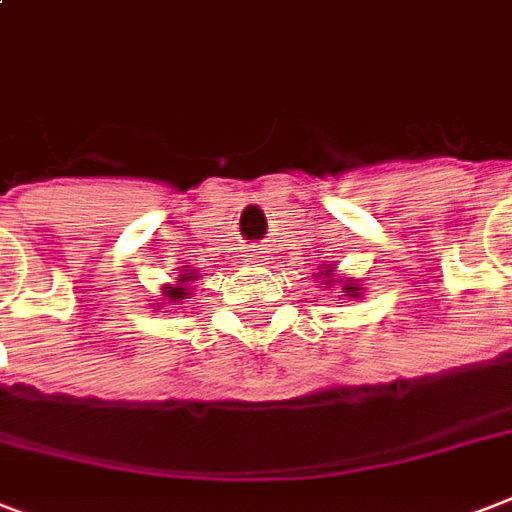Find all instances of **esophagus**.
I'll list each match as a JSON object with an SVG mask.
<instances>
[{
	"label": "esophagus",
	"mask_w": 512,
	"mask_h": 512,
	"mask_svg": "<svg viewBox=\"0 0 512 512\" xmlns=\"http://www.w3.org/2000/svg\"><path fill=\"white\" fill-rule=\"evenodd\" d=\"M264 261H267V251H264V248H253V251H251L253 267H259V264H264Z\"/></svg>",
	"instance_id": "obj_1"
}]
</instances>
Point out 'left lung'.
I'll return each instance as SVG.
<instances>
[{"instance_id": "obj_1", "label": "left lung", "mask_w": 512, "mask_h": 512, "mask_svg": "<svg viewBox=\"0 0 512 512\" xmlns=\"http://www.w3.org/2000/svg\"><path fill=\"white\" fill-rule=\"evenodd\" d=\"M315 280L324 288H329V291L340 288V294L348 299L364 297V283H361V280L345 278V275H337V264H321L318 272H315Z\"/></svg>"}]
</instances>
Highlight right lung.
Segmentation results:
<instances>
[{"mask_svg": "<svg viewBox=\"0 0 512 512\" xmlns=\"http://www.w3.org/2000/svg\"><path fill=\"white\" fill-rule=\"evenodd\" d=\"M197 278H199L197 270H191V267H183V270H180L175 278L161 286L159 299H151L153 310H161V307L183 305L186 299H191V283H194Z\"/></svg>", "mask_w": 512, "mask_h": 512, "instance_id": "obj_1", "label": "right lung"}]
</instances>
